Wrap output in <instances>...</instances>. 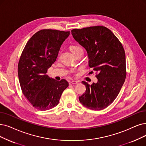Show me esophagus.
Masks as SVG:
<instances>
[{"instance_id": "1", "label": "esophagus", "mask_w": 146, "mask_h": 146, "mask_svg": "<svg viewBox=\"0 0 146 146\" xmlns=\"http://www.w3.org/2000/svg\"><path fill=\"white\" fill-rule=\"evenodd\" d=\"M78 82L77 81H69V85H74V84H77Z\"/></svg>"}]
</instances>
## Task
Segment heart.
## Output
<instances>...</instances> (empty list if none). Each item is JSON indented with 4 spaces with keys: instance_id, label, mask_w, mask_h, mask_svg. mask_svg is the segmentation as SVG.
Listing matches in <instances>:
<instances>
[{
    "instance_id": "heart-1",
    "label": "heart",
    "mask_w": 146,
    "mask_h": 146,
    "mask_svg": "<svg viewBox=\"0 0 146 146\" xmlns=\"http://www.w3.org/2000/svg\"><path fill=\"white\" fill-rule=\"evenodd\" d=\"M70 48H71V51L73 53V54L75 55L78 52L81 51H83V48L81 47V46H78V45H71L70 46Z\"/></svg>"
}]
</instances>
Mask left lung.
<instances>
[{
	"label": "left lung",
	"mask_w": 146,
	"mask_h": 146,
	"mask_svg": "<svg viewBox=\"0 0 146 146\" xmlns=\"http://www.w3.org/2000/svg\"><path fill=\"white\" fill-rule=\"evenodd\" d=\"M71 33L75 40L86 50L89 66L98 78V82L90 86L82 81L86 90L79 97L80 102L92 110L105 109L117 98L126 78L123 45L110 29L102 26L75 29Z\"/></svg>",
	"instance_id": "left-lung-1"
}]
</instances>
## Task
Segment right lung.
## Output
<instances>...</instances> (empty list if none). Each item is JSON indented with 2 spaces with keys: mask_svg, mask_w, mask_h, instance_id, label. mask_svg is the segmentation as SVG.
I'll return each instance as SVG.
<instances>
[{
  "mask_svg": "<svg viewBox=\"0 0 146 146\" xmlns=\"http://www.w3.org/2000/svg\"><path fill=\"white\" fill-rule=\"evenodd\" d=\"M70 32L43 29L28 40L20 56L18 75L23 95L32 106L39 110L53 108L59 104L69 84L57 81L46 73L56 61L60 46Z\"/></svg>",
  "mask_w": 146,
  "mask_h": 146,
  "instance_id": "right-lung-1",
  "label": "right lung"
}]
</instances>
